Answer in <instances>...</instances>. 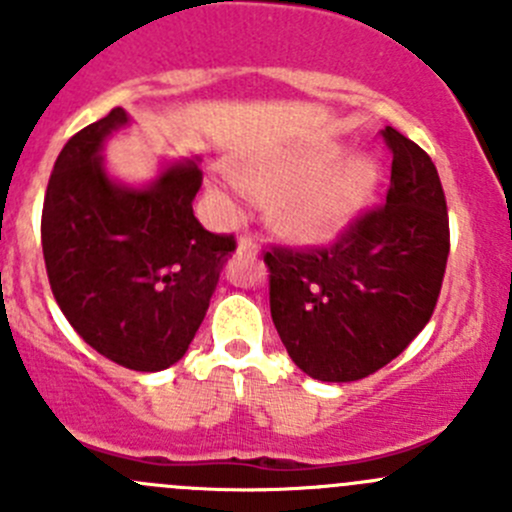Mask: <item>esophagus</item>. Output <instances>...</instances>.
<instances>
[{
    "label": "esophagus",
    "mask_w": 512,
    "mask_h": 512,
    "mask_svg": "<svg viewBox=\"0 0 512 512\" xmlns=\"http://www.w3.org/2000/svg\"><path fill=\"white\" fill-rule=\"evenodd\" d=\"M257 250H260V247H257V242L252 240L250 235H240V240H237V255L252 257L257 255Z\"/></svg>",
    "instance_id": "1"
}]
</instances>
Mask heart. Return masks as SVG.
<instances>
[{"label":"heart","instance_id":"1","mask_svg":"<svg viewBox=\"0 0 512 512\" xmlns=\"http://www.w3.org/2000/svg\"><path fill=\"white\" fill-rule=\"evenodd\" d=\"M339 158V146L309 143L245 163L240 168V185L262 198L277 195L272 220L287 237L322 242L352 223L379 183V168L371 158ZM210 190L220 203L235 208L230 188L213 183Z\"/></svg>","mask_w":512,"mask_h":512}]
</instances>
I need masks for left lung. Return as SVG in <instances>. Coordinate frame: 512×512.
Listing matches in <instances>:
<instances>
[{
  "label": "left lung",
  "instance_id": "8db88e82",
  "mask_svg": "<svg viewBox=\"0 0 512 512\" xmlns=\"http://www.w3.org/2000/svg\"><path fill=\"white\" fill-rule=\"evenodd\" d=\"M391 185L329 247L265 252L270 312L287 354L317 381H359L396 359L431 319L451 232L423 148L386 126Z\"/></svg>",
  "mask_w": 512,
  "mask_h": 512
}]
</instances>
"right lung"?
<instances>
[{"instance_id":"1","label":"right lung","mask_w":512,"mask_h":512,"mask_svg":"<svg viewBox=\"0 0 512 512\" xmlns=\"http://www.w3.org/2000/svg\"><path fill=\"white\" fill-rule=\"evenodd\" d=\"M123 108L81 128L56 158L41 210L51 292L89 347L133 371L168 369L203 324L235 237L193 215L203 173L173 163L146 188L116 183L103 143Z\"/></svg>"}]
</instances>
